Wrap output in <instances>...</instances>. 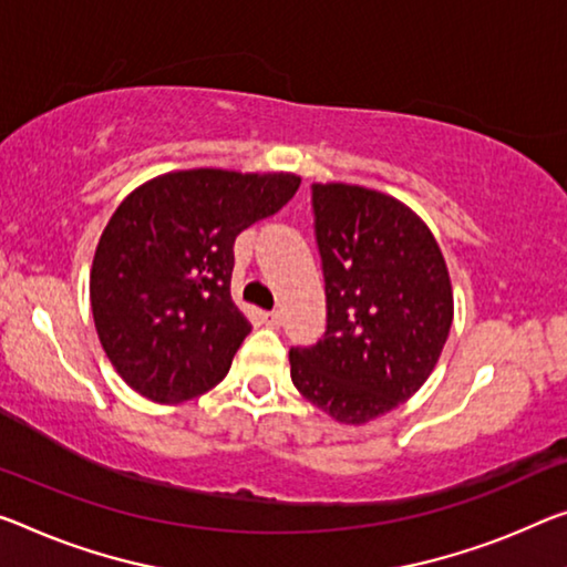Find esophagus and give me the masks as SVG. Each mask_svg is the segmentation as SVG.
Instances as JSON below:
<instances>
[{"label":"esophagus","instance_id":"1","mask_svg":"<svg viewBox=\"0 0 567 567\" xmlns=\"http://www.w3.org/2000/svg\"><path fill=\"white\" fill-rule=\"evenodd\" d=\"M264 319H266L268 327H281L284 313L281 311H268V313H264Z\"/></svg>","mask_w":567,"mask_h":567}]
</instances>
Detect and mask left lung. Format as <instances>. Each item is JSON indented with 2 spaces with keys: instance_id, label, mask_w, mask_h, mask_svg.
I'll use <instances>...</instances> for the list:
<instances>
[{
  "instance_id": "8db88e82",
  "label": "left lung",
  "mask_w": 567,
  "mask_h": 567,
  "mask_svg": "<svg viewBox=\"0 0 567 567\" xmlns=\"http://www.w3.org/2000/svg\"><path fill=\"white\" fill-rule=\"evenodd\" d=\"M327 284V332L289 352L299 393L344 425H364L413 398L454 321L446 258L423 217L398 197L313 182Z\"/></svg>"
}]
</instances>
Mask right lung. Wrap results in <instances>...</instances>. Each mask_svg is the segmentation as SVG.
<instances>
[{"label": "right lung", "instance_id": "add662e5", "mask_svg": "<svg viewBox=\"0 0 567 567\" xmlns=\"http://www.w3.org/2000/svg\"><path fill=\"white\" fill-rule=\"evenodd\" d=\"M301 185L291 172L174 169L124 197L91 266L103 352L128 388L162 405L213 390L248 319L230 299L233 243Z\"/></svg>", "mask_w": 567, "mask_h": 567}]
</instances>
